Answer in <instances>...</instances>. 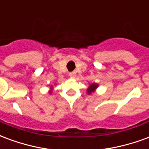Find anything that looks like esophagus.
Listing matches in <instances>:
<instances>
[{
	"instance_id": "1",
	"label": "esophagus",
	"mask_w": 149,
	"mask_h": 149,
	"mask_svg": "<svg viewBox=\"0 0 149 149\" xmlns=\"http://www.w3.org/2000/svg\"><path fill=\"white\" fill-rule=\"evenodd\" d=\"M69 77L71 78H74L75 77H76V72H70V73H69Z\"/></svg>"
}]
</instances>
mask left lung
Segmentation results:
<instances>
[{
	"label": "left lung",
	"mask_w": 149,
	"mask_h": 149,
	"mask_svg": "<svg viewBox=\"0 0 149 149\" xmlns=\"http://www.w3.org/2000/svg\"><path fill=\"white\" fill-rule=\"evenodd\" d=\"M98 87V84H96V83H93V84H91L89 85V87L87 89V93L88 94H91L92 93H93L94 91L96 90V88Z\"/></svg>",
	"instance_id": "8db88e82"
}]
</instances>
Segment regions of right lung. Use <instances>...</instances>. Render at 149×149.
<instances>
[{"label": "right lung", "mask_w": 149, "mask_h": 149, "mask_svg": "<svg viewBox=\"0 0 149 149\" xmlns=\"http://www.w3.org/2000/svg\"><path fill=\"white\" fill-rule=\"evenodd\" d=\"M52 93V90H51V91H50V92H49V93Z\"/></svg>", "instance_id": "add662e5"}]
</instances>
